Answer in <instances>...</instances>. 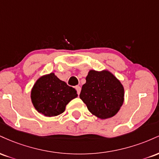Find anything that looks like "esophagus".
Returning <instances> with one entry per match:
<instances>
[{
	"instance_id": "esophagus-1",
	"label": "esophagus",
	"mask_w": 159,
	"mask_h": 159,
	"mask_svg": "<svg viewBox=\"0 0 159 159\" xmlns=\"http://www.w3.org/2000/svg\"><path fill=\"white\" fill-rule=\"evenodd\" d=\"M75 89H76V90H77V93H78V95H79L80 93H81V87H80V86H76Z\"/></svg>"
}]
</instances>
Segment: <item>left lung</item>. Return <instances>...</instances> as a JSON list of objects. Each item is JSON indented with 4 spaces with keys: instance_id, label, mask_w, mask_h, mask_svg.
Returning <instances> with one entry per match:
<instances>
[{
    "instance_id": "8db88e82",
    "label": "left lung",
    "mask_w": 159,
    "mask_h": 159,
    "mask_svg": "<svg viewBox=\"0 0 159 159\" xmlns=\"http://www.w3.org/2000/svg\"><path fill=\"white\" fill-rule=\"evenodd\" d=\"M80 98L90 113L100 119H107L114 116L123 105L124 89L108 71L90 70L82 86Z\"/></svg>"
}]
</instances>
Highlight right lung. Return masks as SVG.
<instances>
[{"label": "right lung", "mask_w": 159, "mask_h": 159, "mask_svg": "<svg viewBox=\"0 0 159 159\" xmlns=\"http://www.w3.org/2000/svg\"><path fill=\"white\" fill-rule=\"evenodd\" d=\"M78 96L77 91L54 73L39 78L33 87L31 100L37 111L46 116L62 114L69 102Z\"/></svg>", "instance_id": "add662e5"}]
</instances>
